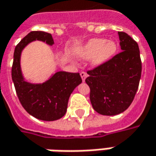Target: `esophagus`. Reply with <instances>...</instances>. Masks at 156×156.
Wrapping results in <instances>:
<instances>
[{
    "instance_id": "34e87169",
    "label": "esophagus",
    "mask_w": 156,
    "mask_h": 156,
    "mask_svg": "<svg viewBox=\"0 0 156 156\" xmlns=\"http://www.w3.org/2000/svg\"><path fill=\"white\" fill-rule=\"evenodd\" d=\"M80 76H81V78H82L83 82H84L85 81V78H87V73L85 72H81L80 73Z\"/></svg>"
}]
</instances>
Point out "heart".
Masks as SVG:
<instances>
[{
	"instance_id": "obj_1",
	"label": "heart",
	"mask_w": 156,
	"mask_h": 156,
	"mask_svg": "<svg viewBox=\"0 0 156 156\" xmlns=\"http://www.w3.org/2000/svg\"><path fill=\"white\" fill-rule=\"evenodd\" d=\"M117 49L118 46L114 41H108L104 38H93L79 49L78 55L83 60H89L93 57L92 64L98 66L112 59Z\"/></svg>"
}]
</instances>
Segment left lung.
<instances>
[{
  "label": "left lung",
  "instance_id": "left-lung-1",
  "mask_svg": "<svg viewBox=\"0 0 156 156\" xmlns=\"http://www.w3.org/2000/svg\"><path fill=\"white\" fill-rule=\"evenodd\" d=\"M122 52L104 64L88 71L85 82L90 89L93 108L102 115H117L126 110L135 97L142 73L138 44L119 31Z\"/></svg>",
  "mask_w": 156,
  "mask_h": 156
}]
</instances>
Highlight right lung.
Returning a JSON list of instances; mask_svg holds the SVG:
<instances>
[{
	"label": "right lung",
	"mask_w": 156,
	"mask_h": 156,
	"mask_svg": "<svg viewBox=\"0 0 156 156\" xmlns=\"http://www.w3.org/2000/svg\"><path fill=\"white\" fill-rule=\"evenodd\" d=\"M54 44L51 34L31 31L16 46L12 67V78L20 103L26 112L44 121H54L62 118L66 112L68 100L74 89L82 83L79 73L57 72L42 83L25 81L20 67V56L24 48L33 41Z\"/></svg>",
	"instance_id": "right-lung-1"
}]
</instances>
